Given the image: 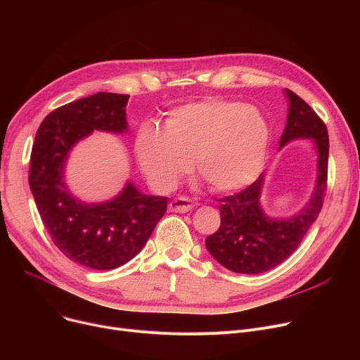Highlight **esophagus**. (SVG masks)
Here are the masks:
<instances>
[{
    "instance_id": "1",
    "label": "esophagus",
    "mask_w": 360,
    "mask_h": 360,
    "mask_svg": "<svg viewBox=\"0 0 360 360\" xmlns=\"http://www.w3.org/2000/svg\"><path fill=\"white\" fill-rule=\"evenodd\" d=\"M194 207H195V204L193 202V200L186 198V197H178L169 202V210L176 212V213H186V212L193 210Z\"/></svg>"
}]
</instances>
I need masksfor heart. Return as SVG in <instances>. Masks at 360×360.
I'll list each match as a JSON object with an SVG mask.
<instances>
[{
	"label": "heart",
	"instance_id": "heart-1",
	"mask_svg": "<svg viewBox=\"0 0 360 360\" xmlns=\"http://www.w3.org/2000/svg\"><path fill=\"white\" fill-rule=\"evenodd\" d=\"M269 143V122L257 108L207 99L174 110L163 131L143 125L136 148L143 172L158 190H172L194 162L213 191L229 193L258 176Z\"/></svg>",
	"mask_w": 360,
	"mask_h": 360
}]
</instances>
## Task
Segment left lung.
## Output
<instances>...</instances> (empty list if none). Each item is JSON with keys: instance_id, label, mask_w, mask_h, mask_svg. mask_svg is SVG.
Wrapping results in <instances>:
<instances>
[{"instance_id": "obj_1", "label": "left lung", "mask_w": 360, "mask_h": 360, "mask_svg": "<svg viewBox=\"0 0 360 360\" xmlns=\"http://www.w3.org/2000/svg\"><path fill=\"white\" fill-rule=\"evenodd\" d=\"M289 115L280 147L293 139H314L318 148V179L308 205L292 219L271 220L261 212L262 175L245 190L219 198L220 228L205 239V247L223 267L258 274L288 259L299 247L323 209L328 179V131L316 112L288 90Z\"/></svg>"}]
</instances>
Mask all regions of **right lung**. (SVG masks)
Listing matches in <instances>:
<instances>
[{
	"label": "right lung",
	"mask_w": 360,
	"mask_h": 360,
	"mask_svg": "<svg viewBox=\"0 0 360 360\" xmlns=\"http://www.w3.org/2000/svg\"><path fill=\"white\" fill-rule=\"evenodd\" d=\"M127 102L128 94L102 91L56 108L37 128L32 147L29 185L52 242L94 270H113L136 257L167 207L166 197L144 195L132 184L103 204H84L64 185L70 148L93 129L125 131Z\"/></svg>",
	"instance_id": "add662e5"
}]
</instances>
